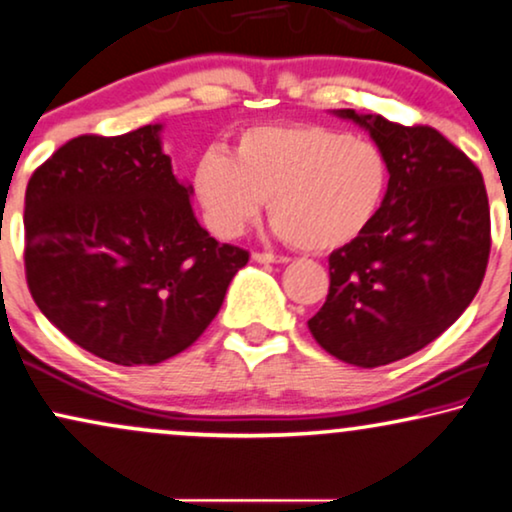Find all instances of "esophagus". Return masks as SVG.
<instances>
[{"mask_svg": "<svg viewBox=\"0 0 512 512\" xmlns=\"http://www.w3.org/2000/svg\"><path fill=\"white\" fill-rule=\"evenodd\" d=\"M251 258L258 263H287L289 258L287 256H277V254H270V251H254Z\"/></svg>", "mask_w": 512, "mask_h": 512, "instance_id": "34e87169", "label": "esophagus"}]
</instances>
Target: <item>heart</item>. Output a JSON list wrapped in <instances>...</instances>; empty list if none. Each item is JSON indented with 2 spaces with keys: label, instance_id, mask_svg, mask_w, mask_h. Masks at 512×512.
I'll list each match as a JSON object with an SVG mask.
<instances>
[{
  "label": "heart",
  "instance_id": "1",
  "mask_svg": "<svg viewBox=\"0 0 512 512\" xmlns=\"http://www.w3.org/2000/svg\"><path fill=\"white\" fill-rule=\"evenodd\" d=\"M192 188L209 228L237 237L261 211L296 249L322 254L369 230L390 190V162L369 138L322 124H265L237 136L232 157L204 150Z\"/></svg>",
  "mask_w": 512,
  "mask_h": 512
}]
</instances>
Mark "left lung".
I'll return each instance as SVG.
<instances>
[{
  "label": "left lung",
  "instance_id": "obj_1",
  "mask_svg": "<svg viewBox=\"0 0 512 512\" xmlns=\"http://www.w3.org/2000/svg\"><path fill=\"white\" fill-rule=\"evenodd\" d=\"M353 119L390 162V190L364 235L329 256V294L308 320L336 360L374 369L426 348L459 320L491 249L480 169L428 124Z\"/></svg>",
  "mask_w": 512,
  "mask_h": 512
}]
</instances>
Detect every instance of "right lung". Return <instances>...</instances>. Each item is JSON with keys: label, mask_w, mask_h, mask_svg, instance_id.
Masks as SVG:
<instances>
[{"label": "right lung", "mask_w": 512, "mask_h": 512, "mask_svg": "<svg viewBox=\"0 0 512 512\" xmlns=\"http://www.w3.org/2000/svg\"><path fill=\"white\" fill-rule=\"evenodd\" d=\"M159 129L72 138L25 190V280L37 308L122 367L190 348L249 261L197 223Z\"/></svg>", "instance_id": "add662e5"}]
</instances>
